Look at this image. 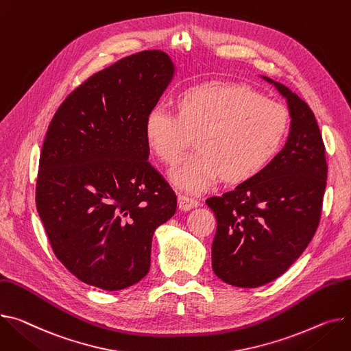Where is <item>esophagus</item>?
<instances>
[{"mask_svg": "<svg viewBox=\"0 0 351 351\" xmlns=\"http://www.w3.org/2000/svg\"><path fill=\"white\" fill-rule=\"evenodd\" d=\"M199 204L197 200L192 199V197H188L184 195H179L178 196V207L182 210V212H188V210L196 207Z\"/></svg>", "mask_w": 351, "mask_h": 351, "instance_id": "obj_1", "label": "esophagus"}]
</instances>
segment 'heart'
<instances>
[{
    "label": "heart",
    "instance_id": "b5f03b06",
    "mask_svg": "<svg viewBox=\"0 0 351 351\" xmlns=\"http://www.w3.org/2000/svg\"><path fill=\"white\" fill-rule=\"evenodd\" d=\"M288 130L281 104L230 82L193 86L178 97L176 114L159 104L144 120L145 143L165 165L178 163L197 135L199 152L171 173L175 186L195 195L220 176L240 183L258 175L282 148Z\"/></svg>",
    "mask_w": 351,
    "mask_h": 351
}]
</instances>
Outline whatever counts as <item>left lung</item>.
Wrapping results in <instances>:
<instances>
[{
	"label": "left lung",
	"instance_id": "8db88e82",
	"mask_svg": "<svg viewBox=\"0 0 351 351\" xmlns=\"http://www.w3.org/2000/svg\"><path fill=\"white\" fill-rule=\"evenodd\" d=\"M260 77L287 101L291 119L287 143L258 175L206 200L217 220L213 271L239 288L274 281L305 251L319 226L328 179L313 111L287 86Z\"/></svg>",
	"mask_w": 351,
	"mask_h": 351
}]
</instances>
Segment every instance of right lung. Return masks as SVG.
Wrapping results in <instances>:
<instances>
[{"label": "right lung", "instance_id": "obj_1", "mask_svg": "<svg viewBox=\"0 0 351 351\" xmlns=\"http://www.w3.org/2000/svg\"><path fill=\"white\" fill-rule=\"evenodd\" d=\"M175 75L162 51L127 56L77 87L46 132L36 208L58 260L84 284L120 291L141 281L155 230L176 212L144 136Z\"/></svg>", "mask_w": 351, "mask_h": 351}]
</instances>
